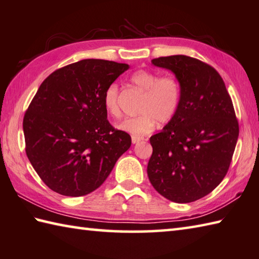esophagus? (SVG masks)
<instances>
[{
	"label": "esophagus",
	"instance_id": "esophagus-1",
	"mask_svg": "<svg viewBox=\"0 0 259 259\" xmlns=\"http://www.w3.org/2000/svg\"><path fill=\"white\" fill-rule=\"evenodd\" d=\"M142 140H144V137H140V136H133V137H131V142H133V144H138L142 142Z\"/></svg>",
	"mask_w": 259,
	"mask_h": 259
}]
</instances>
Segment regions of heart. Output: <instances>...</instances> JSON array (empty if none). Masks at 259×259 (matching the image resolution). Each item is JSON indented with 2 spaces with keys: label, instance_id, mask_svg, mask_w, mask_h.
<instances>
[{
  "label": "heart",
  "instance_id": "obj_1",
  "mask_svg": "<svg viewBox=\"0 0 259 259\" xmlns=\"http://www.w3.org/2000/svg\"><path fill=\"white\" fill-rule=\"evenodd\" d=\"M130 80L145 91L139 109L142 113L121 121L116 125L117 129L135 136L147 135L155 129L158 121L165 123L175 117L181 103V86L176 77L158 78L156 73L148 70H138L131 74ZM103 104L111 116L121 115L117 83L107 86L103 95Z\"/></svg>",
  "mask_w": 259,
  "mask_h": 259
}]
</instances>
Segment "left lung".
Returning a JSON list of instances; mask_svg holds the SVG:
<instances>
[{"mask_svg": "<svg viewBox=\"0 0 259 259\" xmlns=\"http://www.w3.org/2000/svg\"><path fill=\"white\" fill-rule=\"evenodd\" d=\"M170 70L181 86L180 107L150 137L147 175L158 194L175 203L208 195L227 175L239 124L223 79L210 65L186 55L152 60Z\"/></svg>", "mask_w": 259, "mask_h": 259, "instance_id": "8db88e82", "label": "left lung"}]
</instances>
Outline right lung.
<instances>
[{"instance_id":"add662e5","label":"right lung","mask_w":259,"mask_h":259,"mask_svg":"<svg viewBox=\"0 0 259 259\" xmlns=\"http://www.w3.org/2000/svg\"><path fill=\"white\" fill-rule=\"evenodd\" d=\"M129 64L86 59L41 82L23 117L26 154L37 175L60 195L91 194L131 146L107 121L103 95Z\"/></svg>"}]
</instances>
